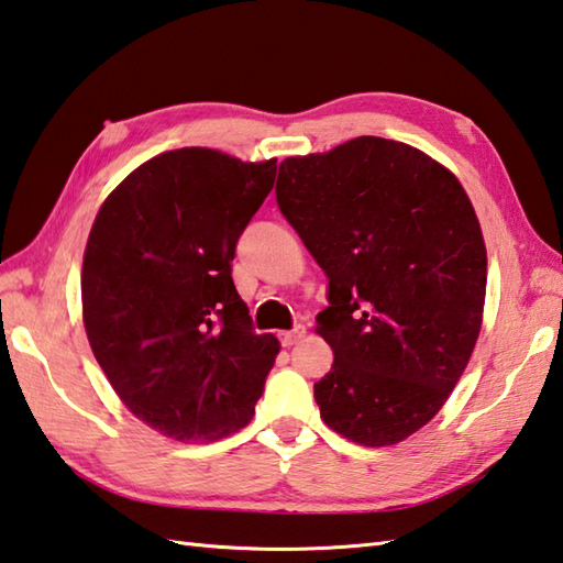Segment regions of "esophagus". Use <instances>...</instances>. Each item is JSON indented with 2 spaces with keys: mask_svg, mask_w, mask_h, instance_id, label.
<instances>
[{
  "mask_svg": "<svg viewBox=\"0 0 563 563\" xmlns=\"http://www.w3.org/2000/svg\"><path fill=\"white\" fill-rule=\"evenodd\" d=\"M302 336H305V327L297 324L295 329H290V332H280V344L290 349V346L297 344V341H300Z\"/></svg>",
  "mask_w": 563,
  "mask_h": 563,
  "instance_id": "obj_1",
  "label": "esophagus"
}]
</instances>
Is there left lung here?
Here are the masks:
<instances>
[{
  "label": "left lung",
  "instance_id": "obj_1",
  "mask_svg": "<svg viewBox=\"0 0 563 563\" xmlns=\"http://www.w3.org/2000/svg\"><path fill=\"white\" fill-rule=\"evenodd\" d=\"M275 200L329 278L319 415L363 446L402 442L442 410L481 332L488 258L466 190L427 153L358 136L285 158Z\"/></svg>",
  "mask_w": 563,
  "mask_h": 563
}]
</instances>
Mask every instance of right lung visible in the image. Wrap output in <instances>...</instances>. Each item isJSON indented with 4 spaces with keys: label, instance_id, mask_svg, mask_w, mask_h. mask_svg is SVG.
Returning a JSON list of instances; mask_svg holds the SVG:
<instances>
[{
    "label": "right lung",
    "instance_id": "add662e5",
    "mask_svg": "<svg viewBox=\"0 0 563 563\" xmlns=\"http://www.w3.org/2000/svg\"><path fill=\"white\" fill-rule=\"evenodd\" d=\"M273 161L165 151L107 197L82 261L92 354L131 412L185 444L246 427L280 344L231 280L236 241L273 190Z\"/></svg>",
    "mask_w": 563,
    "mask_h": 563
}]
</instances>
